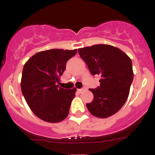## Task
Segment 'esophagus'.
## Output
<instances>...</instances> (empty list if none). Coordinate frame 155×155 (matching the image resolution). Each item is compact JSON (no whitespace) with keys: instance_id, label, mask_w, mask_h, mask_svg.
Here are the masks:
<instances>
[{"instance_id":"34e87169","label":"esophagus","mask_w":155,"mask_h":155,"mask_svg":"<svg viewBox=\"0 0 155 155\" xmlns=\"http://www.w3.org/2000/svg\"><path fill=\"white\" fill-rule=\"evenodd\" d=\"M85 90H86V88L83 87V88H81V89H79V90H78V92H79V93H81V92H83L84 91H85Z\"/></svg>"}]
</instances>
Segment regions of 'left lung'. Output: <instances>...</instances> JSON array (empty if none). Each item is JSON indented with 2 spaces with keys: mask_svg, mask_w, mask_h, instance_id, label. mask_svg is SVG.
I'll return each mask as SVG.
<instances>
[{
  "mask_svg": "<svg viewBox=\"0 0 155 155\" xmlns=\"http://www.w3.org/2000/svg\"><path fill=\"white\" fill-rule=\"evenodd\" d=\"M78 51L92 75L101 77L100 87L90 89L94 98L86 104L87 108L99 118L112 116L128 97L133 79L131 59L120 49L108 44L81 48Z\"/></svg>",
  "mask_w": 155,
  "mask_h": 155,
  "instance_id": "8db88e82",
  "label": "left lung"
}]
</instances>
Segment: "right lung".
I'll use <instances>...</instances> for the list:
<instances>
[{"label":"right lung","mask_w":155,"mask_h":155,"mask_svg":"<svg viewBox=\"0 0 155 155\" xmlns=\"http://www.w3.org/2000/svg\"><path fill=\"white\" fill-rule=\"evenodd\" d=\"M77 49H54L39 51L25 64L21 90L31 111L41 120L56 123L66 118L76 89H63L57 84L67 61Z\"/></svg>","instance_id":"add662e5"}]
</instances>
